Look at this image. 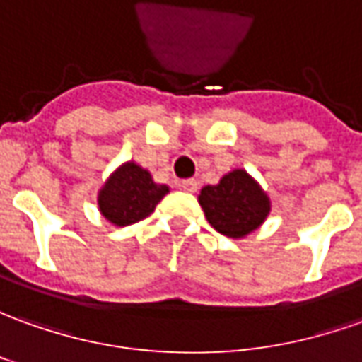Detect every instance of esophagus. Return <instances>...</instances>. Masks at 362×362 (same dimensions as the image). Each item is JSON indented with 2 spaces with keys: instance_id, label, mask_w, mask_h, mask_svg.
Wrapping results in <instances>:
<instances>
[{
  "instance_id": "esophagus-1",
  "label": "esophagus",
  "mask_w": 362,
  "mask_h": 362,
  "mask_svg": "<svg viewBox=\"0 0 362 362\" xmlns=\"http://www.w3.org/2000/svg\"><path fill=\"white\" fill-rule=\"evenodd\" d=\"M179 187H181L183 191H187V193H195L197 181L195 179H185V181H181V183H179Z\"/></svg>"
}]
</instances>
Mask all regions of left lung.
Instances as JSON below:
<instances>
[{
    "label": "left lung",
    "mask_w": 362,
    "mask_h": 362,
    "mask_svg": "<svg viewBox=\"0 0 362 362\" xmlns=\"http://www.w3.org/2000/svg\"><path fill=\"white\" fill-rule=\"evenodd\" d=\"M199 203L209 224L228 238L250 234L270 213V199L244 169L230 171L218 185L203 187Z\"/></svg>",
    "instance_id": "8db88e82"
}]
</instances>
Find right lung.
<instances>
[{"label":"right lung","mask_w":362,"mask_h":362,"mask_svg":"<svg viewBox=\"0 0 362 362\" xmlns=\"http://www.w3.org/2000/svg\"><path fill=\"white\" fill-rule=\"evenodd\" d=\"M169 187L151 179L148 169L128 161L118 167L98 193L100 213L116 226H128L153 213Z\"/></svg>","instance_id":"1"}]
</instances>
